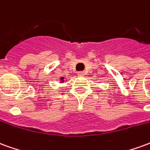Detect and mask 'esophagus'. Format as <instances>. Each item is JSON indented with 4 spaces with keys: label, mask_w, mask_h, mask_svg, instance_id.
<instances>
[{
    "label": "esophagus",
    "mask_w": 150,
    "mask_h": 150,
    "mask_svg": "<svg viewBox=\"0 0 150 150\" xmlns=\"http://www.w3.org/2000/svg\"><path fill=\"white\" fill-rule=\"evenodd\" d=\"M79 76H84V72L83 71H79L77 73Z\"/></svg>",
    "instance_id": "obj_1"
}]
</instances>
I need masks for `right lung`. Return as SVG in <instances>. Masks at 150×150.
Wrapping results in <instances>:
<instances>
[{
	"label": "right lung",
	"mask_w": 150,
	"mask_h": 150,
	"mask_svg": "<svg viewBox=\"0 0 150 150\" xmlns=\"http://www.w3.org/2000/svg\"><path fill=\"white\" fill-rule=\"evenodd\" d=\"M59 79H60V80H59V81H60V83H64L65 81H67L65 79H64V77H62V78H60Z\"/></svg>",
	"instance_id": "add662e5"
}]
</instances>
